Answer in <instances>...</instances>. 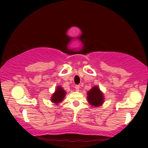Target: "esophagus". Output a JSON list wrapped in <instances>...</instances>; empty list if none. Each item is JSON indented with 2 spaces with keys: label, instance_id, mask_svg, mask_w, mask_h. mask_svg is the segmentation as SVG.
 <instances>
[{
  "label": "esophagus",
  "instance_id": "obj_1",
  "mask_svg": "<svg viewBox=\"0 0 148 148\" xmlns=\"http://www.w3.org/2000/svg\"><path fill=\"white\" fill-rule=\"evenodd\" d=\"M75 90H76V91H79V90L80 86H79V85H76V86H75Z\"/></svg>",
  "mask_w": 148,
  "mask_h": 148
}]
</instances>
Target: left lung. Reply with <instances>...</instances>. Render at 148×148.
Instances as JSON below:
<instances>
[{
  "instance_id": "left-lung-1",
  "label": "left lung",
  "mask_w": 148,
  "mask_h": 148,
  "mask_svg": "<svg viewBox=\"0 0 148 148\" xmlns=\"http://www.w3.org/2000/svg\"><path fill=\"white\" fill-rule=\"evenodd\" d=\"M88 102L94 107L100 106L104 103V95L98 86H94L88 92Z\"/></svg>"
}]
</instances>
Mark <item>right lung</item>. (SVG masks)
<instances>
[{"mask_svg":"<svg viewBox=\"0 0 148 148\" xmlns=\"http://www.w3.org/2000/svg\"><path fill=\"white\" fill-rule=\"evenodd\" d=\"M66 92L63 90V88L60 86H58L56 88V90L53 94H52L51 101L52 102H54V104H58L61 102L66 95Z\"/></svg>","mask_w":148,"mask_h":148,"instance_id":"add662e5","label":"right lung"}]
</instances>
